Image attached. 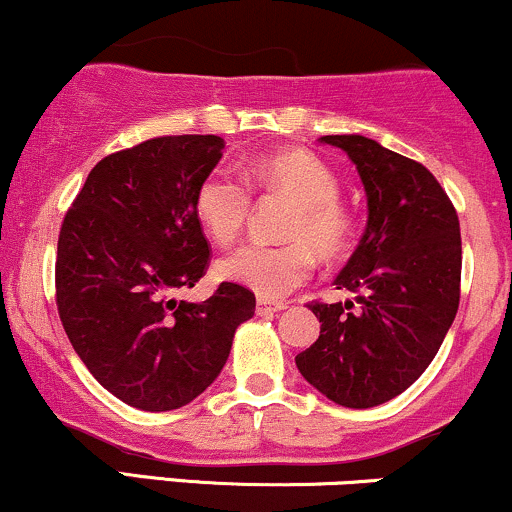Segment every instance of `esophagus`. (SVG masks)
Segmentation results:
<instances>
[{"label":"esophagus","instance_id":"1","mask_svg":"<svg viewBox=\"0 0 512 512\" xmlns=\"http://www.w3.org/2000/svg\"><path fill=\"white\" fill-rule=\"evenodd\" d=\"M286 305L284 303H269V301H257V315H274V313H279V310H284Z\"/></svg>","mask_w":512,"mask_h":512}]
</instances>
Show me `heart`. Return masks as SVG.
Segmentation results:
<instances>
[{
  "instance_id": "heart-1",
  "label": "heart",
  "mask_w": 512,
  "mask_h": 512,
  "mask_svg": "<svg viewBox=\"0 0 512 512\" xmlns=\"http://www.w3.org/2000/svg\"><path fill=\"white\" fill-rule=\"evenodd\" d=\"M250 182L267 192H281L298 204L286 245L248 243L216 264L223 281L243 286L262 301H281L313 274L315 251L325 260L344 255L354 238V219L339 202V180L330 166L301 149L260 156L245 170ZM252 209L250 185L228 168H214L199 180L195 214L207 236L219 245L233 243Z\"/></svg>"
}]
</instances>
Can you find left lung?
Listing matches in <instances>:
<instances>
[{"mask_svg": "<svg viewBox=\"0 0 512 512\" xmlns=\"http://www.w3.org/2000/svg\"><path fill=\"white\" fill-rule=\"evenodd\" d=\"M322 144L351 158L368 199L361 243L334 279L356 293L313 303L320 337L296 356L301 375L334 404L368 409L419 380L460 305L462 240L452 202L433 173L361 134Z\"/></svg>", "mask_w": 512, "mask_h": 512, "instance_id": "obj_1", "label": "left lung"}]
</instances>
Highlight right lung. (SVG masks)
<instances>
[{
  "instance_id": "obj_1",
  "label": "right lung",
  "mask_w": 512,
  "mask_h": 512,
  "mask_svg": "<svg viewBox=\"0 0 512 512\" xmlns=\"http://www.w3.org/2000/svg\"><path fill=\"white\" fill-rule=\"evenodd\" d=\"M214 134L156 137L96 163L57 240V310L84 366L144 411L190 404L219 378L255 293L223 281L202 303L175 301L209 267L195 214L216 168Z\"/></svg>"
}]
</instances>
